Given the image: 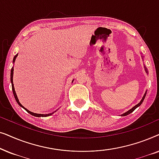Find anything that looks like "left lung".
<instances>
[{
  "instance_id": "obj_1",
  "label": "left lung",
  "mask_w": 159,
  "mask_h": 159,
  "mask_svg": "<svg viewBox=\"0 0 159 159\" xmlns=\"http://www.w3.org/2000/svg\"><path fill=\"white\" fill-rule=\"evenodd\" d=\"M145 70H146V72H148V71H147V69H146V68H145ZM145 95H146V93H145L144 96H143V99H142V100H141V101L140 102V103H139L138 104H137V105H136L135 106H134V107H133V108H131V109H130L129 111H127V112H126V113H125V114H122V116H127V115H128V114H131V113H132V111H134V110H135V108H138V106H140L141 105V103H143V101H144V99H145Z\"/></svg>"
}]
</instances>
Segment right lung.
I'll use <instances>...</instances> for the list:
<instances>
[{
  "instance_id": "add662e5",
  "label": "right lung",
  "mask_w": 159,
  "mask_h": 159,
  "mask_svg": "<svg viewBox=\"0 0 159 159\" xmlns=\"http://www.w3.org/2000/svg\"><path fill=\"white\" fill-rule=\"evenodd\" d=\"M16 56H17V55H16L14 57V59H13V62H14L15 61V59H16ZM13 75H14V68H12L11 69V86H12V90H13V93H14V98H15V99H16V102L17 103H18V104L19 106H21V107H22V108H25V109L29 113V114H30L31 115H32V116H37V117H40V116H42V117H45V116H50V115H51V114H53V113H52V114H35V113H33V112H31V111H30L29 110H27V108H25V107H24V106L21 105V104L19 103V99H18V98H17V95H16V92H15V90H14V84H13Z\"/></svg>"
}]
</instances>
